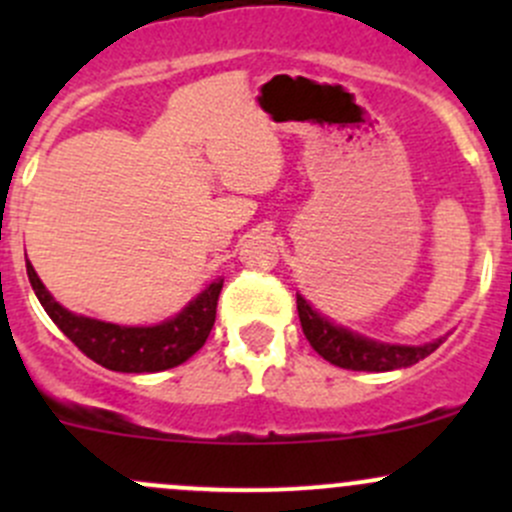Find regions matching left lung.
<instances>
[{
	"instance_id": "obj_1",
	"label": "left lung",
	"mask_w": 512,
	"mask_h": 512,
	"mask_svg": "<svg viewBox=\"0 0 512 512\" xmlns=\"http://www.w3.org/2000/svg\"><path fill=\"white\" fill-rule=\"evenodd\" d=\"M297 312L299 322H302V332L307 342L319 356L334 366L352 371H394L404 369V366L416 364V361L426 359L428 354L436 352L443 344V339L436 342L421 344V347H404V344H384L366 339L361 334L349 332V329L339 327V324L329 322L319 312H314L312 304L297 294Z\"/></svg>"
}]
</instances>
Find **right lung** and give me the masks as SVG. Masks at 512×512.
Returning <instances> with one entry per match:
<instances>
[{
    "label": "right lung",
    "instance_id": "obj_1",
    "mask_svg": "<svg viewBox=\"0 0 512 512\" xmlns=\"http://www.w3.org/2000/svg\"><path fill=\"white\" fill-rule=\"evenodd\" d=\"M27 275L51 322L89 359L111 371H123V374H153V371L173 369V366L188 361L203 347L213 329L218 297L223 289V280H215L183 312L156 327H121V324L81 317V314L61 307L39 280L29 260Z\"/></svg>",
    "mask_w": 512,
    "mask_h": 512
}]
</instances>
